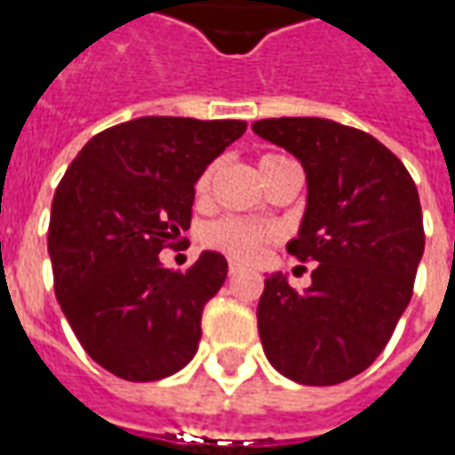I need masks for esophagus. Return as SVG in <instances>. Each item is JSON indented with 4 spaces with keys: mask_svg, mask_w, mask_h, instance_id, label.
<instances>
[{
    "mask_svg": "<svg viewBox=\"0 0 455 455\" xmlns=\"http://www.w3.org/2000/svg\"><path fill=\"white\" fill-rule=\"evenodd\" d=\"M236 273H241V266H238V263H231V266H228V275L234 277Z\"/></svg>",
    "mask_w": 455,
    "mask_h": 455,
    "instance_id": "1",
    "label": "esophagus"
}]
</instances>
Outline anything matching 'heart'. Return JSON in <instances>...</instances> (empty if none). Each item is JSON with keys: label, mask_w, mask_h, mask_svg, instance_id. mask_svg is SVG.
Segmentation results:
<instances>
[{"label": "heart", "mask_w": 455, "mask_h": 455, "mask_svg": "<svg viewBox=\"0 0 455 455\" xmlns=\"http://www.w3.org/2000/svg\"><path fill=\"white\" fill-rule=\"evenodd\" d=\"M285 158V156H277V153H266L260 158V168L273 163V160ZM214 172H217V165H209L197 180V195L204 197L209 189H212V182H214ZM273 238V231L266 227V224H258V221H243V219H221V221H214L212 227L204 231V241L207 246L217 248V251H224L227 256H231L234 260H253V258L260 253L263 243H267Z\"/></svg>", "instance_id": "obj_1"}]
</instances>
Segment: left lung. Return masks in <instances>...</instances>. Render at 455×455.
Wrapping results in <instances>:
<instances>
[{"instance_id": "8db88e82", "label": "left lung", "mask_w": 455, "mask_h": 455, "mask_svg": "<svg viewBox=\"0 0 455 455\" xmlns=\"http://www.w3.org/2000/svg\"><path fill=\"white\" fill-rule=\"evenodd\" d=\"M307 175V209L287 251L315 260L312 285L266 277L258 334L277 372L339 385L371 365L411 299L424 253L419 192L402 160L365 131L316 116L253 124Z\"/></svg>"}]
</instances>
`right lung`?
Wrapping results in <instances>:
<instances>
[{
  "label": "right lung",
  "instance_id": "right-lung-1",
  "mask_svg": "<svg viewBox=\"0 0 455 455\" xmlns=\"http://www.w3.org/2000/svg\"><path fill=\"white\" fill-rule=\"evenodd\" d=\"M243 131L236 119L124 121L87 140L55 189V297L90 358L116 378L163 380L195 358L227 258L204 251L175 273L158 253L189 228L195 182Z\"/></svg>",
  "mask_w": 455,
  "mask_h": 455
}]
</instances>
